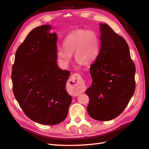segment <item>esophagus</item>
Masks as SVG:
<instances>
[{
  "instance_id": "34e87169",
  "label": "esophagus",
  "mask_w": 149,
  "mask_h": 149,
  "mask_svg": "<svg viewBox=\"0 0 149 149\" xmlns=\"http://www.w3.org/2000/svg\"><path fill=\"white\" fill-rule=\"evenodd\" d=\"M71 89L76 93H80L83 90V80L81 76L78 73H74L72 75L70 80Z\"/></svg>"
}]
</instances>
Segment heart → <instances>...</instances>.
Instances as JSON below:
<instances>
[{"label": "heart", "mask_w": 149, "mask_h": 149, "mask_svg": "<svg viewBox=\"0 0 149 149\" xmlns=\"http://www.w3.org/2000/svg\"><path fill=\"white\" fill-rule=\"evenodd\" d=\"M63 47L58 50V60L67 66L74 54L75 60L83 65L95 61L100 52V39L92 30L77 29L71 31L65 38Z\"/></svg>", "instance_id": "1"}]
</instances>
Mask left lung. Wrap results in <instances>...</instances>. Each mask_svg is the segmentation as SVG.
I'll use <instances>...</instances> for the list:
<instances>
[{"instance_id": "1", "label": "left lung", "mask_w": 149, "mask_h": 149, "mask_svg": "<svg viewBox=\"0 0 149 149\" xmlns=\"http://www.w3.org/2000/svg\"><path fill=\"white\" fill-rule=\"evenodd\" d=\"M100 31L101 50L90 66L93 81L86 93L89 115L107 121L119 116L133 96L136 67L124 38L106 24H100Z\"/></svg>"}]
</instances>
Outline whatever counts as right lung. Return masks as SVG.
Instances as JSON below:
<instances>
[{"instance_id": "1", "label": "right lung", "mask_w": 149, "mask_h": 149, "mask_svg": "<svg viewBox=\"0 0 149 149\" xmlns=\"http://www.w3.org/2000/svg\"><path fill=\"white\" fill-rule=\"evenodd\" d=\"M43 25L31 30L17 49L12 81L15 97L25 115L44 125L66 118L72 97L66 90L70 73L57 65V35Z\"/></svg>"}]
</instances>
